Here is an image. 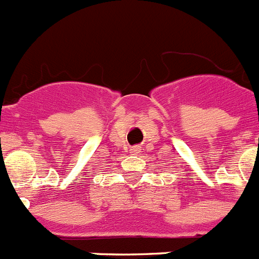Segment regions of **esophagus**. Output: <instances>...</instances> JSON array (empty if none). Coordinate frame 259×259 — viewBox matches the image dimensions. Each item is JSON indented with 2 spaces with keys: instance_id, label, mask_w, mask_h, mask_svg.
Instances as JSON below:
<instances>
[{
  "instance_id": "34e87169",
  "label": "esophagus",
  "mask_w": 259,
  "mask_h": 259,
  "mask_svg": "<svg viewBox=\"0 0 259 259\" xmlns=\"http://www.w3.org/2000/svg\"><path fill=\"white\" fill-rule=\"evenodd\" d=\"M132 153H134V155H137V153L141 152V148H138V147H132Z\"/></svg>"
}]
</instances>
